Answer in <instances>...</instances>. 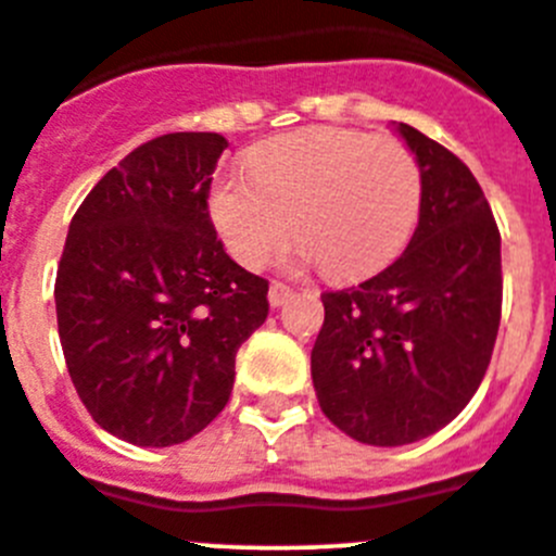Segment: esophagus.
<instances>
[{
  "label": "esophagus",
  "instance_id": "esophagus-1",
  "mask_svg": "<svg viewBox=\"0 0 556 556\" xmlns=\"http://www.w3.org/2000/svg\"><path fill=\"white\" fill-rule=\"evenodd\" d=\"M289 298H292V289H289L287 283L275 281L273 287H269V305H273V308H281Z\"/></svg>",
  "mask_w": 556,
  "mask_h": 556
}]
</instances>
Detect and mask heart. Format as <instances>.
<instances>
[{
    "instance_id": "obj_1",
    "label": "heart",
    "mask_w": 556,
    "mask_h": 556,
    "mask_svg": "<svg viewBox=\"0 0 556 556\" xmlns=\"http://www.w3.org/2000/svg\"><path fill=\"white\" fill-rule=\"evenodd\" d=\"M245 166L210 190V218L245 267L281 251L294 218L303 258L361 278L399 256L420 218V163L399 136L308 128L258 144Z\"/></svg>"
}]
</instances>
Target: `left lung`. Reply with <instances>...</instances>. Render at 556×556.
<instances>
[{"label":"left lung","instance_id":"1","mask_svg":"<svg viewBox=\"0 0 556 556\" xmlns=\"http://www.w3.org/2000/svg\"><path fill=\"white\" fill-rule=\"evenodd\" d=\"M399 134L422 174L415 235L382 273L321 294L311 352L321 412L379 447L422 440L469 404L502 316L500 229L478 179L412 125Z\"/></svg>","mask_w":556,"mask_h":556}]
</instances>
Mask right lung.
<instances>
[{
    "label": "right lung",
    "instance_id": "1",
    "mask_svg": "<svg viewBox=\"0 0 556 556\" xmlns=\"http://www.w3.org/2000/svg\"><path fill=\"white\" fill-rule=\"evenodd\" d=\"M229 141L166 134L136 147L76 210L56 267V325L92 420L139 447L207 428L235 388L237 349L267 319L269 283L210 218Z\"/></svg>",
    "mask_w": 556,
    "mask_h": 556
}]
</instances>
